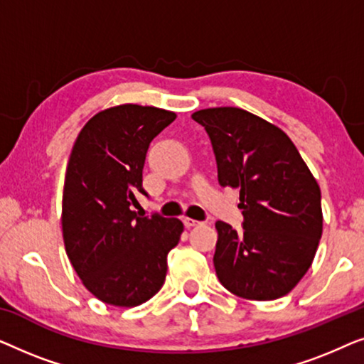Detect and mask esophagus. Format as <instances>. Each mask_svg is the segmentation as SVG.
I'll use <instances>...</instances> for the list:
<instances>
[{"mask_svg":"<svg viewBox=\"0 0 364 364\" xmlns=\"http://www.w3.org/2000/svg\"><path fill=\"white\" fill-rule=\"evenodd\" d=\"M198 220H193V218H188V217H186L183 218V225H186L187 228H192V227H196V225H198Z\"/></svg>","mask_w":364,"mask_h":364,"instance_id":"esophagus-1","label":"esophagus"}]
</instances>
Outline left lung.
Returning <instances> with one entry per match:
<instances>
[{
	"mask_svg": "<svg viewBox=\"0 0 364 364\" xmlns=\"http://www.w3.org/2000/svg\"><path fill=\"white\" fill-rule=\"evenodd\" d=\"M215 154L218 183L240 191L243 230L218 220V280L247 300H277L310 268L323 232L321 192L282 129L238 107L192 114Z\"/></svg>",
	"mask_w": 364,
	"mask_h": 364,
	"instance_id": "1",
	"label": "left lung"
}]
</instances>
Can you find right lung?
<instances>
[{
  "instance_id": "right-lung-1",
  "label": "right lung",
  "mask_w": 364,
  "mask_h": 364,
  "mask_svg": "<svg viewBox=\"0 0 364 364\" xmlns=\"http://www.w3.org/2000/svg\"><path fill=\"white\" fill-rule=\"evenodd\" d=\"M176 114L122 104L97 112L69 156L63 192V238L84 287L114 306L151 300L166 282L167 253L183 232L178 218L131 210L142 187L152 139Z\"/></svg>"
}]
</instances>
